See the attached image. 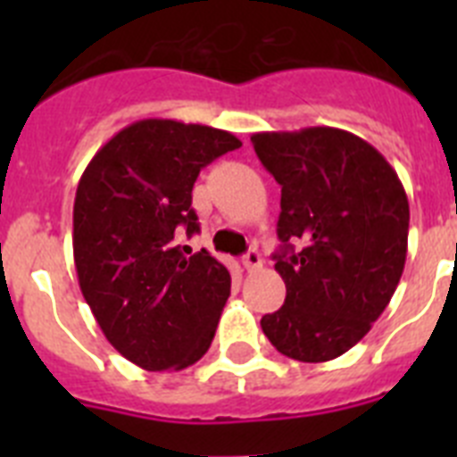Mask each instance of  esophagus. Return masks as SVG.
<instances>
[{"label": "esophagus", "mask_w": 457, "mask_h": 457, "mask_svg": "<svg viewBox=\"0 0 457 457\" xmlns=\"http://www.w3.org/2000/svg\"><path fill=\"white\" fill-rule=\"evenodd\" d=\"M242 265H245L249 272H253V270H261L263 268V256H261L256 249H249V252L245 253V258H242Z\"/></svg>", "instance_id": "esophagus-1"}]
</instances>
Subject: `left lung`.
<instances>
[{
  "label": "left lung",
  "mask_w": 457,
  "mask_h": 457,
  "mask_svg": "<svg viewBox=\"0 0 457 457\" xmlns=\"http://www.w3.org/2000/svg\"><path fill=\"white\" fill-rule=\"evenodd\" d=\"M252 141L281 185L277 236L284 247L274 270L286 302L261 327L286 357L329 361L370 332L401 281L405 187L382 153L338 128L256 132Z\"/></svg>",
  "instance_id": "1"
}]
</instances>
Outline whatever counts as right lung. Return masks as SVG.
Listing matches in <instances>:
<instances>
[{
	"label": "right lung",
	"mask_w": 457,
	"mask_h": 457,
	"mask_svg": "<svg viewBox=\"0 0 457 457\" xmlns=\"http://www.w3.org/2000/svg\"><path fill=\"white\" fill-rule=\"evenodd\" d=\"M242 146L210 125L144 119L116 132L79 179L72 256L104 338L144 370H183L208 353L231 274L176 237L199 231L201 169Z\"/></svg>",
	"instance_id": "1"
}]
</instances>
